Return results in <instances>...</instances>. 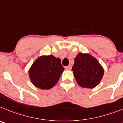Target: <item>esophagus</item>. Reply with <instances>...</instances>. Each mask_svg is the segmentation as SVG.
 Wrapping results in <instances>:
<instances>
[{"label": "esophagus", "mask_w": 123, "mask_h": 123, "mask_svg": "<svg viewBox=\"0 0 123 123\" xmlns=\"http://www.w3.org/2000/svg\"><path fill=\"white\" fill-rule=\"evenodd\" d=\"M72 68V66L71 65H68V66H67V67H66V70H70Z\"/></svg>", "instance_id": "esophagus-1"}]
</instances>
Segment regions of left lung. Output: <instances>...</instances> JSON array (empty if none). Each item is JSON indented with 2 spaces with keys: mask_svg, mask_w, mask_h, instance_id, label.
<instances>
[{
  "mask_svg": "<svg viewBox=\"0 0 123 123\" xmlns=\"http://www.w3.org/2000/svg\"><path fill=\"white\" fill-rule=\"evenodd\" d=\"M77 83L83 88H93L99 85L104 75V68L89 54L78 53L72 69Z\"/></svg>",
  "mask_w": 123,
  "mask_h": 123,
  "instance_id": "8db88e82",
  "label": "left lung"
}]
</instances>
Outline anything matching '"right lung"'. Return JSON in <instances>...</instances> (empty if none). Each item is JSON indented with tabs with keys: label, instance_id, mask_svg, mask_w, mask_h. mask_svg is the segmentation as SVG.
Returning <instances> with one entry per match:
<instances>
[{
	"label": "right lung",
	"instance_id": "right-lung-1",
	"mask_svg": "<svg viewBox=\"0 0 123 123\" xmlns=\"http://www.w3.org/2000/svg\"><path fill=\"white\" fill-rule=\"evenodd\" d=\"M59 58L54 56H42L32 65L29 71L34 86L42 89H49L57 83L64 68Z\"/></svg>",
	"mask_w": 123,
	"mask_h": 123
}]
</instances>
